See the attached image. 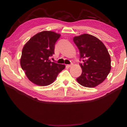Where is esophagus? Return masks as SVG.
Instances as JSON below:
<instances>
[{
  "mask_svg": "<svg viewBox=\"0 0 127 127\" xmlns=\"http://www.w3.org/2000/svg\"><path fill=\"white\" fill-rule=\"evenodd\" d=\"M72 65H73V64H72V63H71V64H67L66 66H67V67H70L71 66H72Z\"/></svg>",
  "mask_w": 127,
  "mask_h": 127,
  "instance_id": "1",
  "label": "esophagus"
}]
</instances>
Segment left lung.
<instances>
[{
  "label": "left lung",
  "mask_w": 127,
  "mask_h": 127,
  "mask_svg": "<svg viewBox=\"0 0 127 127\" xmlns=\"http://www.w3.org/2000/svg\"><path fill=\"white\" fill-rule=\"evenodd\" d=\"M80 54L81 75L77 78L79 84L94 88L107 78L111 69V60L106 47L101 40L89 34L76 36L73 39Z\"/></svg>",
  "instance_id": "8db88e82"
}]
</instances>
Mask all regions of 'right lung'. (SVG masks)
<instances>
[{"label":"right lung","instance_id":"1","mask_svg":"<svg viewBox=\"0 0 127 127\" xmlns=\"http://www.w3.org/2000/svg\"><path fill=\"white\" fill-rule=\"evenodd\" d=\"M60 34L42 31L32 37L22 50L20 65L29 80L40 86L53 83L65 66L50 61Z\"/></svg>","mask_w":127,"mask_h":127}]
</instances>
